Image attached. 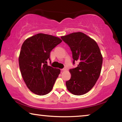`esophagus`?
Masks as SVG:
<instances>
[{
	"instance_id": "obj_1",
	"label": "esophagus",
	"mask_w": 122,
	"mask_h": 122,
	"mask_svg": "<svg viewBox=\"0 0 122 122\" xmlns=\"http://www.w3.org/2000/svg\"><path fill=\"white\" fill-rule=\"evenodd\" d=\"M66 70H67V68H63V69H61V71H66Z\"/></svg>"
}]
</instances>
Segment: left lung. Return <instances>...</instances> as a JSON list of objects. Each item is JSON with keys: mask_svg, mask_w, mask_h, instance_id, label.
Masks as SVG:
<instances>
[{"mask_svg": "<svg viewBox=\"0 0 122 122\" xmlns=\"http://www.w3.org/2000/svg\"><path fill=\"white\" fill-rule=\"evenodd\" d=\"M61 38L72 51L73 64L79 62L76 68L69 70L71 78L66 81L67 89L76 96L86 94L94 86L101 72L103 57L99 46L94 40L81 32Z\"/></svg>", "mask_w": 122, "mask_h": 122, "instance_id": "left-lung-1", "label": "left lung"}]
</instances>
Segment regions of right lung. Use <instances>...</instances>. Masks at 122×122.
Listing matches in <instances>:
<instances>
[{"label":"right lung","instance_id":"add662e5","mask_svg":"<svg viewBox=\"0 0 122 122\" xmlns=\"http://www.w3.org/2000/svg\"><path fill=\"white\" fill-rule=\"evenodd\" d=\"M62 41L51 35L39 33L23 43L19 56L21 76L30 91L39 96L49 93L61 70L48 66L50 53Z\"/></svg>","mask_w":122,"mask_h":122}]
</instances>
